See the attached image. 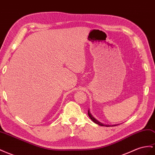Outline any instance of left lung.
<instances>
[{"label":"left lung","instance_id":"obj_1","mask_svg":"<svg viewBox=\"0 0 155 155\" xmlns=\"http://www.w3.org/2000/svg\"><path fill=\"white\" fill-rule=\"evenodd\" d=\"M88 115L89 116V117L91 118V119L93 121L94 123H95L96 124H98V125H100V126H104V127H111V125H108V124H102V123H101L100 122H99L98 120H97V119H96L91 114V113H90V111H89V110H88ZM114 126H117L116 124H114V125H112V127H114Z\"/></svg>","mask_w":155,"mask_h":155}]
</instances>
